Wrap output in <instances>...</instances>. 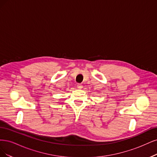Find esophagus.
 Wrapping results in <instances>:
<instances>
[{
    "mask_svg": "<svg viewBox=\"0 0 157 157\" xmlns=\"http://www.w3.org/2000/svg\"><path fill=\"white\" fill-rule=\"evenodd\" d=\"M77 87H78V89H82L83 88V85H81V84H78V85H77Z\"/></svg>",
    "mask_w": 157,
    "mask_h": 157,
    "instance_id": "34e87169",
    "label": "esophagus"
}]
</instances>
